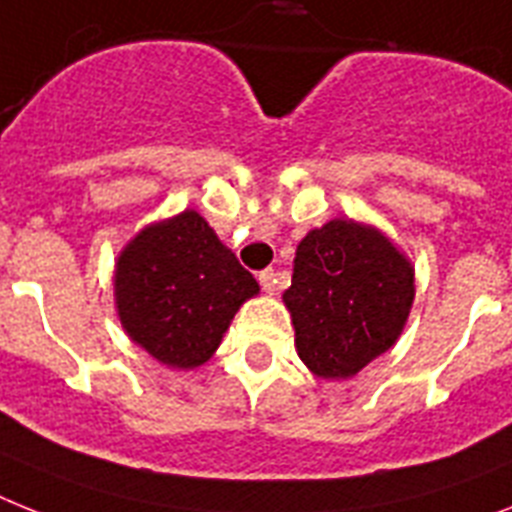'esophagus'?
Masks as SVG:
<instances>
[{
	"label": "esophagus",
	"mask_w": 512,
	"mask_h": 512,
	"mask_svg": "<svg viewBox=\"0 0 512 512\" xmlns=\"http://www.w3.org/2000/svg\"><path fill=\"white\" fill-rule=\"evenodd\" d=\"M259 282L266 293H277V290H280V274L274 272V269H264V272H259Z\"/></svg>",
	"instance_id": "34e87169"
}]
</instances>
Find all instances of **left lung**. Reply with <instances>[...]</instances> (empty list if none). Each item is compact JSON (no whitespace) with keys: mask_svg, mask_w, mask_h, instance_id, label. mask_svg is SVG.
Listing matches in <instances>:
<instances>
[{"mask_svg":"<svg viewBox=\"0 0 512 512\" xmlns=\"http://www.w3.org/2000/svg\"><path fill=\"white\" fill-rule=\"evenodd\" d=\"M413 266L377 227L332 219L298 243L293 285L295 350L322 379H348L390 350L411 314Z\"/></svg>","mask_w":512,"mask_h":512,"instance_id":"1","label":"left lung"}]
</instances>
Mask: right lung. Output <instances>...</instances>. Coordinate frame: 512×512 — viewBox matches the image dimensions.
Returning a JSON list of instances; mask_svg holds the SVG:
<instances>
[{"instance_id": "right-lung-1", "label": "right lung", "mask_w": 512, "mask_h": 512, "mask_svg": "<svg viewBox=\"0 0 512 512\" xmlns=\"http://www.w3.org/2000/svg\"><path fill=\"white\" fill-rule=\"evenodd\" d=\"M256 293L259 282L193 209L143 227L114 272L122 329L172 369L209 361L232 316Z\"/></svg>"}]
</instances>
